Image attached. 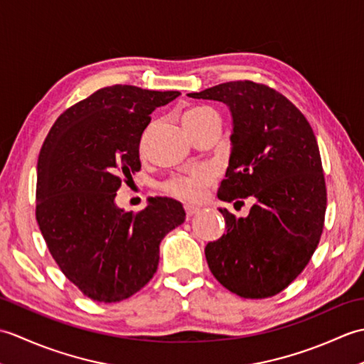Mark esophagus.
Returning a JSON list of instances; mask_svg holds the SVG:
<instances>
[{"label":"esophagus","instance_id":"obj_1","mask_svg":"<svg viewBox=\"0 0 364 364\" xmlns=\"http://www.w3.org/2000/svg\"><path fill=\"white\" fill-rule=\"evenodd\" d=\"M184 213H186V218H188V219H191L192 215H194V214H197V213H198V208L186 205V206H184Z\"/></svg>","mask_w":364,"mask_h":364}]
</instances>
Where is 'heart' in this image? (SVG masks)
<instances>
[{
    "label": "heart",
    "mask_w": 364,
    "mask_h": 364,
    "mask_svg": "<svg viewBox=\"0 0 364 364\" xmlns=\"http://www.w3.org/2000/svg\"><path fill=\"white\" fill-rule=\"evenodd\" d=\"M215 114L208 106H192L183 114V123L186 128L196 127L206 120L210 115ZM211 183V173L208 170H196L191 173H183L168 178L162 184V191L167 196L181 200L186 203H197L203 198L208 184Z\"/></svg>",
    "instance_id": "obj_1"
}]
</instances>
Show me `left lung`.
<instances>
[{
  "instance_id": "obj_1",
  "label": "left lung",
  "mask_w": 364,
  "mask_h": 364,
  "mask_svg": "<svg viewBox=\"0 0 364 364\" xmlns=\"http://www.w3.org/2000/svg\"><path fill=\"white\" fill-rule=\"evenodd\" d=\"M188 95L230 106L233 146L218 197L255 202L244 219L220 210L227 233L206 245L208 266L239 297H272L306 267L323 230L327 188L313 128L261 82L230 81Z\"/></svg>"
}]
</instances>
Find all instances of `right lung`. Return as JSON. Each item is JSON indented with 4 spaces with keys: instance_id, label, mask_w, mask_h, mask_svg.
Listing matches in <instances>:
<instances>
[{
    "instance_id": "add662e5",
    "label": "right lung",
    "mask_w": 364,
    "mask_h": 364,
    "mask_svg": "<svg viewBox=\"0 0 364 364\" xmlns=\"http://www.w3.org/2000/svg\"><path fill=\"white\" fill-rule=\"evenodd\" d=\"M178 95L127 84L98 89L59 115L38 153V228L63 274L92 300L115 304L141 291L156 272L161 241L184 222L172 198H150L137 213L114 202L141 170L150 114Z\"/></svg>"
}]
</instances>
